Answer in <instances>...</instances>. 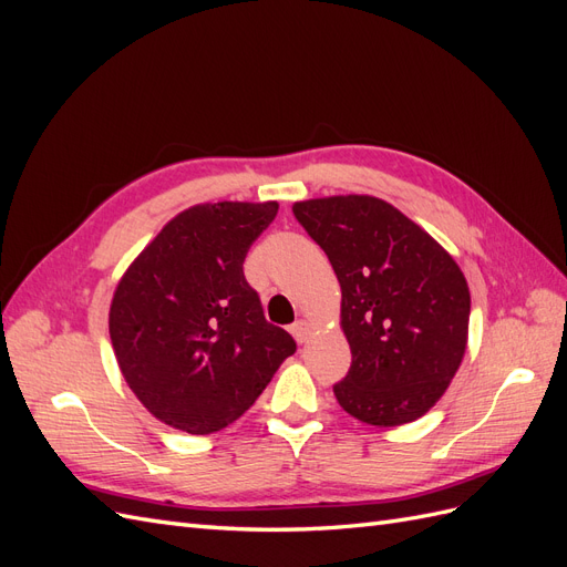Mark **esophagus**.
Returning <instances> with one entry per match:
<instances>
[{
	"label": "esophagus",
	"mask_w": 567,
	"mask_h": 567,
	"mask_svg": "<svg viewBox=\"0 0 567 567\" xmlns=\"http://www.w3.org/2000/svg\"><path fill=\"white\" fill-rule=\"evenodd\" d=\"M290 333H293V338L298 342H305L307 338H310V333H312V326H310V321L298 319L293 326H290Z\"/></svg>",
	"instance_id": "obj_1"
}]
</instances>
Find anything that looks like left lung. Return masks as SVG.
<instances>
[{
	"label": "left lung",
	"mask_w": 567,
	"mask_h": 567,
	"mask_svg": "<svg viewBox=\"0 0 567 567\" xmlns=\"http://www.w3.org/2000/svg\"><path fill=\"white\" fill-rule=\"evenodd\" d=\"M293 215L329 255L340 284L352 367L333 385L338 404L379 427L421 419L466 352L471 293L461 267L375 196L298 200Z\"/></svg>",
	"instance_id": "1"
}]
</instances>
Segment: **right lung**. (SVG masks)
<instances>
[{"label": "right lung", "instance_id": "add662e5", "mask_svg": "<svg viewBox=\"0 0 567 567\" xmlns=\"http://www.w3.org/2000/svg\"><path fill=\"white\" fill-rule=\"evenodd\" d=\"M279 203H200L173 217L117 281L109 333L130 390L161 423L210 435L252 406L296 340L244 277Z\"/></svg>", "mask_w": 567, "mask_h": 567}]
</instances>
